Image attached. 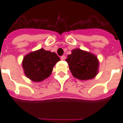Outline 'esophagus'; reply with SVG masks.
Wrapping results in <instances>:
<instances>
[{
  "label": "esophagus",
  "instance_id": "34e87169",
  "mask_svg": "<svg viewBox=\"0 0 123 123\" xmlns=\"http://www.w3.org/2000/svg\"><path fill=\"white\" fill-rule=\"evenodd\" d=\"M65 59H66V56H64V55H62V56H61V60H62V61H64Z\"/></svg>",
  "mask_w": 123,
  "mask_h": 123
}]
</instances>
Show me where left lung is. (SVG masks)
Listing matches in <instances>:
<instances>
[{
	"label": "left lung",
	"instance_id": "left-lung-1",
	"mask_svg": "<svg viewBox=\"0 0 123 123\" xmlns=\"http://www.w3.org/2000/svg\"><path fill=\"white\" fill-rule=\"evenodd\" d=\"M66 61L72 75L79 80H90L98 74L99 62L97 57L90 53L76 49L68 55Z\"/></svg>",
	"mask_w": 123,
	"mask_h": 123
}]
</instances>
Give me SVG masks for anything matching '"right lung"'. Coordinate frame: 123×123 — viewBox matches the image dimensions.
<instances>
[{
	"label": "right lung",
	"mask_w": 123,
	"mask_h": 123,
	"mask_svg": "<svg viewBox=\"0 0 123 123\" xmlns=\"http://www.w3.org/2000/svg\"><path fill=\"white\" fill-rule=\"evenodd\" d=\"M60 60L55 53L41 49L25 56L22 67L28 78L33 82H41L50 76L53 67Z\"/></svg>",
	"instance_id": "add662e5"
}]
</instances>
